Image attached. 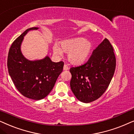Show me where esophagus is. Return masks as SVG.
<instances>
[{
	"label": "esophagus",
	"instance_id": "1",
	"mask_svg": "<svg viewBox=\"0 0 134 134\" xmlns=\"http://www.w3.org/2000/svg\"><path fill=\"white\" fill-rule=\"evenodd\" d=\"M64 70H67L69 69V67L67 64H64Z\"/></svg>",
	"mask_w": 134,
	"mask_h": 134
}]
</instances>
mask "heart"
Wrapping results in <instances>:
<instances>
[{
    "mask_svg": "<svg viewBox=\"0 0 134 134\" xmlns=\"http://www.w3.org/2000/svg\"><path fill=\"white\" fill-rule=\"evenodd\" d=\"M61 49L58 46H54L55 54L62 56L63 52L69 53V60L73 64H81L83 63L90 56L92 49V44L89 40L82 38L64 41L61 43Z\"/></svg>",
    "mask_w": 134,
    "mask_h": 134,
    "instance_id": "b5f03b06",
    "label": "heart"
}]
</instances>
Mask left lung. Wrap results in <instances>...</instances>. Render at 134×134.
<instances>
[{"label":"left lung","mask_w":134,"mask_h":134,"mask_svg":"<svg viewBox=\"0 0 134 134\" xmlns=\"http://www.w3.org/2000/svg\"><path fill=\"white\" fill-rule=\"evenodd\" d=\"M116 68L113 48L107 38L94 49L88 61L78 67H71L70 88L80 101L93 102L105 92Z\"/></svg>","instance_id":"1"}]
</instances>
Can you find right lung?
Wrapping results in <instances>:
<instances>
[{
    "instance_id": "obj_1",
    "label": "right lung",
    "mask_w": 134,
    "mask_h": 134,
    "mask_svg": "<svg viewBox=\"0 0 134 134\" xmlns=\"http://www.w3.org/2000/svg\"><path fill=\"white\" fill-rule=\"evenodd\" d=\"M38 29H27L18 37L9 49L7 59L9 75L18 91L24 97L37 100L49 94L64 67V62H52L48 56L34 61L23 56L20 47L24 36Z\"/></svg>"
}]
</instances>
